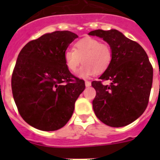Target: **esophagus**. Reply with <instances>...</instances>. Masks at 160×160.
Segmentation results:
<instances>
[{
    "label": "esophagus",
    "instance_id": "esophagus-1",
    "mask_svg": "<svg viewBox=\"0 0 160 160\" xmlns=\"http://www.w3.org/2000/svg\"><path fill=\"white\" fill-rule=\"evenodd\" d=\"M85 84H86V87H89L91 86V82H90V81H87V80H86V81H85Z\"/></svg>",
    "mask_w": 160,
    "mask_h": 160
}]
</instances>
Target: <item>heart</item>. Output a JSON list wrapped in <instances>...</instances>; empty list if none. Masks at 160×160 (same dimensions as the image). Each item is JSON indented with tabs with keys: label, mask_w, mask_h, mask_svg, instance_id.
Here are the masks:
<instances>
[{
	"label": "heart",
	"mask_w": 160,
	"mask_h": 160,
	"mask_svg": "<svg viewBox=\"0 0 160 160\" xmlns=\"http://www.w3.org/2000/svg\"><path fill=\"white\" fill-rule=\"evenodd\" d=\"M113 51L108 44L102 43L92 38H85L74 44V49H67L64 52V60L67 69L72 73L78 70L81 78H88L94 74L103 73L112 62Z\"/></svg>",
	"instance_id": "b5f03b06"
}]
</instances>
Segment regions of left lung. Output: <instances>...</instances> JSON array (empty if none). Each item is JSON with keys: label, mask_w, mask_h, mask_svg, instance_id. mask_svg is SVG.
<instances>
[{"label": "left lung", "mask_w": 160, "mask_h": 160, "mask_svg": "<svg viewBox=\"0 0 160 160\" xmlns=\"http://www.w3.org/2000/svg\"><path fill=\"white\" fill-rule=\"evenodd\" d=\"M110 45L113 58L109 68L93 81L96 96L93 109L98 119L112 128L131 123L145 111L149 102L153 80V68L148 54L136 42L126 38L116 29L89 32ZM111 80V85L102 82Z\"/></svg>", "instance_id": "1"}]
</instances>
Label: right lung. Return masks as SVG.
<instances>
[{
	"mask_svg": "<svg viewBox=\"0 0 160 160\" xmlns=\"http://www.w3.org/2000/svg\"><path fill=\"white\" fill-rule=\"evenodd\" d=\"M78 35L55 31L28 42L20 52L11 79L18 112L41 131H56L71 118L85 82L73 75L64 52Z\"/></svg>",
	"mask_w": 160,
	"mask_h": 160,
	"instance_id": "add662e5",
	"label": "right lung"
}]
</instances>
